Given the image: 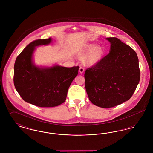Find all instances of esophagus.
<instances>
[{
	"mask_svg": "<svg viewBox=\"0 0 153 153\" xmlns=\"http://www.w3.org/2000/svg\"><path fill=\"white\" fill-rule=\"evenodd\" d=\"M84 71H85L84 68L83 67H82V66H80V68H79V72L81 74H82V73H83V72H84Z\"/></svg>",
	"mask_w": 153,
	"mask_h": 153,
	"instance_id": "34e87169",
	"label": "esophagus"
}]
</instances>
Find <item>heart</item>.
Returning a JSON list of instances; mask_svg holds the SVG:
<instances>
[{
    "label": "heart",
    "mask_w": 153,
    "mask_h": 153,
    "mask_svg": "<svg viewBox=\"0 0 153 153\" xmlns=\"http://www.w3.org/2000/svg\"><path fill=\"white\" fill-rule=\"evenodd\" d=\"M104 52V49L101 46L97 47L95 44H88L81 51L80 56L84 57L89 54L87 58L88 62L90 64H95L101 59Z\"/></svg>",
    "instance_id": "1"
}]
</instances>
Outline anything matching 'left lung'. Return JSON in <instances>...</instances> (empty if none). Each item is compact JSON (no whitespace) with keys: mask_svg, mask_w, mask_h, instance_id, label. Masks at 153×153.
<instances>
[{"mask_svg":"<svg viewBox=\"0 0 153 153\" xmlns=\"http://www.w3.org/2000/svg\"><path fill=\"white\" fill-rule=\"evenodd\" d=\"M109 53L84 74L89 99L102 108H111L128 100L140 80L137 54L130 46L116 37L107 38Z\"/></svg>","mask_w":153,"mask_h":153,"instance_id":"left-lung-1","label":"left lung"}]
</instances>
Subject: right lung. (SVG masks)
<instances>
[{
  "label": "right lung",
  "mask_w": 153,
  "mask_h": 153,
  "mask_svg": "<svg viewBox=\"0 0 153 153\" xmlns=\"http://www.w3.org/2000/svg\"><path fill=\"white\" fill-rule=\"evenodd\" d=\"M51 39H38L30 43L16 58L15 87L23 100L40 107L58 106L65 101L67 92L79 66L56 65L39 68L33 64L36 46L51 43Z\"/></svg>",
  "instance_id": "add662e5"
}]
</instances>
